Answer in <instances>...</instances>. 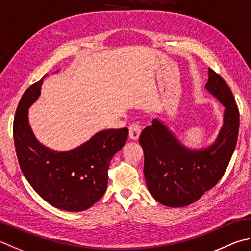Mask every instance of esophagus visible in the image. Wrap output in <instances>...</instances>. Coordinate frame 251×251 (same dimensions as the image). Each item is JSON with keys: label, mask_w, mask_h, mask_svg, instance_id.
<instances>
[{"label": "esophagus", "mask_w": 251, "mask_h": 251, "mask_svg": "<svg viewBox=\"0 0 251 251\" xmlns=\"http://www.w3.org/2000/svg\"><path fill=\"white\" fill-rule=\"evenodd\" d=\"M142 126L140 122H133L131 123L129 126V137L132 140H138L140 133H141Z\"/></svg>", "instance_id": "1"}]
</instances>
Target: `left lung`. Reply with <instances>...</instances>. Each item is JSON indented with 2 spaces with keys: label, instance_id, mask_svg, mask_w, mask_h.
<instances>
[{
  "label": "left lung",
  "instance_id": "obj_1",
  "mask_svg": "<svg viewBox=\"0 0 251 251\" xmlns=\"http://www.w3.org/2000/svg\"><path fill=\"white\" fill-rule=\"evenodd\" d=\"M205 87L225 105L224 126L213 146L188 150L156 119L140 135L149 191L159 203L169 207L190 205L213 188L223 177L235 151L239 111L232 92L210 68Z\"/></svg>",
  "mask_w": 251,
  "mask_h": 251
}]
</instances>
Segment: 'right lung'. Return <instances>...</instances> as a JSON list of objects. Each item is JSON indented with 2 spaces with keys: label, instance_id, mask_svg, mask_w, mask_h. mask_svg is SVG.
Segmentation results:
<instances>
[{
  "label": "right lung",
  "instance_id": "obj_1",
  "mask_svg": "<svg viewBox=\"0 0 251 251\" xmlns=\"http://www.w3.org/2000/svg\"><path fill=\"white\" fill-rule=\"evenodd\" d=\"M42 83L43 79L26 89L17 105L13 122L17 160L30 186L48 204L67 212H82L103 196L110 161L126 144L129 130L100 131L72 151L50 150L35 139L27 118Z\"/></svg>",
  "mask_w": 251,
  "mask_h": 251
}]
</instances>
